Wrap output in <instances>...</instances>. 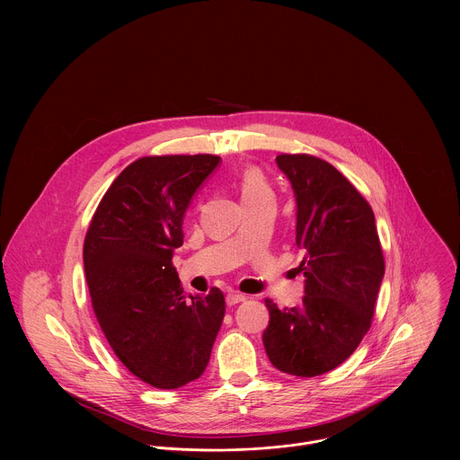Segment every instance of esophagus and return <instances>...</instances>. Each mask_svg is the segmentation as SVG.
I'll return each mask as SVG.
<instances>
[{"label": "esophagus", "instance_id": "esophagus-1", "mask_svg": "<svg viewBox=\"0 0 460 460\" xmlns=\"http://www.w3.org/2000/svg\"><path fill=\"white\" fill-rule=\"evenodd\" d=\"M243 301H246V296H244V294H239V292H230V294H226V305H228V306H234V305L243 303Z\"/></svg>", "mask_w": 460, "mask_h": 460}]
</instances>
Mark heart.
Here are the masks:
<instances>
[{
	"label": "heart",
	"instance_id": "heart-1",
	"mask_svg": "<svg viewBox=\"0 0 460 460\" xmlns=\"http://www.w3.org/2000/svg\"><path fill=\"white\" fill-rule=\"evenodd\" d=\"M239 193L243 203L259 201V199H272V190L262 172L255 166L246 168L239 179Z\"/></svg>",
	"mask_w": 460,
	"mask_h": 460
}]
</instances>
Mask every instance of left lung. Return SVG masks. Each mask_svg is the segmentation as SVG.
I'll use <instances>...</instances> for the list:
<instances>
[{"label":"left lung","instance_id":"8db88e82","mask_svg":"<svg viewBox=\"0 0 460 460\" xmlns=\"http://www.w3.org/2000/svg\"><path fill=\"white\" fill-rule=\"evenodd\" d=\"M276 163L296 193L306 296L283 310L265 299L263 347L278 370L315 377L341 365L372 326L385 255L370 203L332 164L310 154Z\"/></svg>","mask_w":460,"mask_h":460}]
</instances>
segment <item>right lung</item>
I'll return each instance as SVG.
<instances>
[{
	"label": "right lung",
	"mask_w": 460,
	"mask_h": 460,
	"mask_svg": "<svg viewBox=\"0 0 460 460\" xmlns=\"http://www.w3.org/2000/svg\"><path fill=\"white\" fill-rule=\"evenodd\" d=\"M212 154L145 155L110 186L83 246L92 308L117 358L139 381L177 390L205 372L225 296H184L173 267L184 212L217 166Z\"/></svg>",
	"instance_id": "obj_1"
}]
</instances>
